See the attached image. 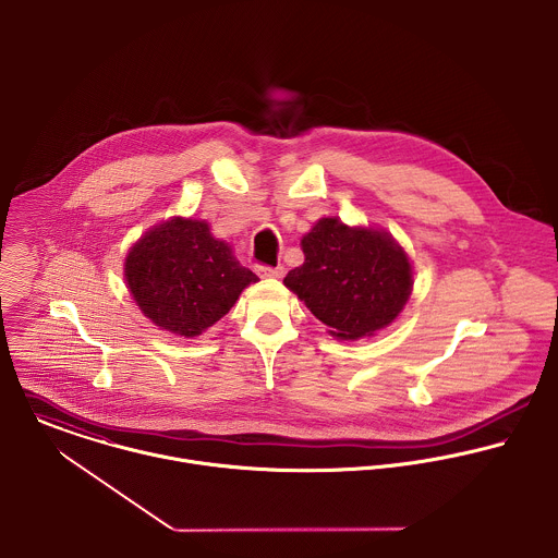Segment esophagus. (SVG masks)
Listing matches in <instances>:
<instances>
[{"instance_id": "obj_1", "label": "esophagus", "mask_w": 558, "mask_h": 558, "mask_svg": "<svg viewBox=\"0 0 558 558\" xmlns=\"http://www.w3.org/2000/svg\"><path fill=\"white\" fill-rule=\"evenodd\" d=\"M256 271H258V276L260 278H282V274H284V267H267V265H258L256 267Z\"/></svg>"}]
</instances>
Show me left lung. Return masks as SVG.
Masks as SVG:
<instances>
[{"label":"left lung","instance_id":"1","mask_svg":"<svg viewBox=\"0 0 558 558\" xmlns=\"http://www.w3.org/2000/svg\"><path fill=\"white\" fill-rule=\"evenodd\" d=\"M302 252L304 263L287 274L284 284L337 339L372 337L409 302L413 269L385 230L324 217L302 236Z\"/></svg>","mask_w":558,"mask_h":558}]
</instances>
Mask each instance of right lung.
I'll use <instances>...</instances> for the list:
<instances>
[{
  "label": "right lung",
  "mask_w": 558,
  "mask_h": 558,
  "mask_svg": "<svg viewBox=\"0 0 558 558\" xmlns=\"http://www.w3.org/2000/svg\"><path fill=\"white\" fill-rule=\"evenodd\" d=\"M125 284L143 315L160 330L193 339L219 322L256 282L206 221L171 217L147 230L128 252Z\"/></svg>",
  "instance_id": "1"
}]
</instances>
